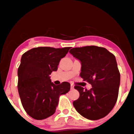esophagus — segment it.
Listing matches in <instances>:
<instances>
[{"label": "esophagus", "instance_id": "obj_1", "mask_svg": "<svg viewBox=\"0 0 134 134\" xmlns=\"http://www.w3.org/2000/svg\"><path fill=\"white\" fill-rule=\"evenodd\" d=\"M70 88H71V89H74V85L73 84L70 85Z\"/></svg>", "mask_w": 134, "mask_h": 134}]
</instances>
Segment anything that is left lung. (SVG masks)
Masks as SVG:
<instances>
[{"label":"left lung","mask_w":134,"mask_h":134,"mask_svg":"<svg viewBox=\"0 0 134 134\" xmlns=\"http://www.w3.org/2000/svg\"><path fill=\"white\" fill-rule=\"evenodd\" d=\"M81 63L80 75L92 85L90 90L75 85L79 98L74 101L77 112L92 120L105 117L112 110L119 94L120 75L115 57L105 48L85 46L69 51Z\"/></svg>","instance_id":"obj_1"}]
</instances>
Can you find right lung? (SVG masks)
Here are the masks:
<instances>
[{"label":"right lung","instance_id":"add662e5","mask_svg":"<svg viewBox=\"0 0 134 134\" xmlns=\"http://www.w3.org/2000/svg\"><path fill=\"white\" fill-rule=\"evenodd\" d=\"M70 47L33 48L22 55L18 69V91L24 110L36 120L55 113L59 97L70 91V84L52 82L49 75L57 71L59 62Z\"/></svg>","mask_w":134,"mask_h":134}]
</instances>
